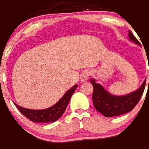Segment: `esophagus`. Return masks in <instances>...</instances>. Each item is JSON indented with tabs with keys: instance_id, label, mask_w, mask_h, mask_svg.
I'll list each match as a JSON object with an SVG mask.
<instances>
[{
	"instance_id": "obj_1",
	"label": "esophagus",
	"mask_w": 149,
	"mask_h": 149,
	"mask_svg": "<svg viewBox=\"0 0 149 149\" xmlns=\"http://www.w3.org/2000/svg\"><path fill=\"white\" fill-rule=\"evenodd\" d=\"M89 76H90V72L89 71H84L81 76V82H86L88 81Z\"/></svg>"
}]
</instances>
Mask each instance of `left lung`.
Wrapping results in <instances>:
<instances>
[{
    "mask_svg": "<svg viewBox=\"0 0 149 149\" xmlns=\"http://www.w3.org/2000/svg\"><path fill=\"white\" fill-rule=\"evenodd\" d=\"M128 37L131 42L141 46L131 31H128ZM90 82L93 86V101L95 108L105 117L117 116L131 111L143 95L146 86L145 80L139 88L132 93L124 95H115L96 83L95 79L91 78Z\"/></svg>",
    "mask_w": 149,
    "mask_h": 149,
    "instance_id": "8db88e82",
    "label": "left lung"
}]
</instances>
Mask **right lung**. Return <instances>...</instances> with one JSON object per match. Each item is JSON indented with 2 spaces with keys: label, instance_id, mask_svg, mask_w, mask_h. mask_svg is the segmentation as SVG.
Masks as SVG:
<instances>
[{
  "label": "right lung",
  "instance_id": "right-lung-1",
  "mask_svg": "<svg viewBox=\"0 0 149 149\" xmlns=\"http://www.w3.org/2000/svg\"><path fill=\"white\" fill-rule=\"evenodd\" d=\"M78 85H74L71 89H68L63 96L53 106L43 110H31V109L24 108L18 106L17 104H14L18 110L27 119L36 123H48L54 122L64 113L72 94L74 93Z\"/></svg>",
  "mask_w": 149,
  "mask_h": 149
}]
</instances>
